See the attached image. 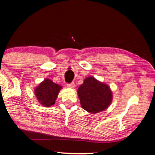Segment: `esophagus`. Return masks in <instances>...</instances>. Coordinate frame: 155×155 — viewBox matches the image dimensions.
Masks as SVG:
<instances>
[{"label":"esophagus","mask_w":155,"mask_h":155,"mask_svg":"<svg viewBox=\"0 0 155 155\" xmlns=\"http://www.w3.org/2000/svg\"><path fill=\"white\" fill-rule=\"evenodd\" d=\"M67 87L69 88H73L74 87V83H68V84H67Z\"/></svg>","instance_id":"1"}]
</instances>
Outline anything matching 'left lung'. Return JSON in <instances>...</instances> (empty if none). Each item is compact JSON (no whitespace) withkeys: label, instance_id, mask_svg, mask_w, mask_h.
Here are the masks:
<instances>
[{"label":"left lung","instance_id":"obj_1","mask_svg":"<svg viewBox=\"0 0 155 155\" xmlns=\"http://www.w3.org/2000/svg\"><path fill=\"white\" fill-rule=\"evenodd\" d=\"M78 96L83 109L90 113L106 110L112 102L110 87L93 77H87L78 89Z\"/></svg>","mask_w":155,"mask_h":155}]
</instances>
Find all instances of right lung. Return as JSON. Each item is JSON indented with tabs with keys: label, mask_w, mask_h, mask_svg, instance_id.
Masks as SVG:
<instances>
[{
	"label": "right lung",
	"mask_w": 155,
	"mask_h": 155,
	"mask_svg": "<svg viewBox=\"0 0 155 155\" xmlns=\"http://www.w3.org/2000/svg\"><path fill=\"white\" fill-rule=\"evenodd\" d=\"M61 85L56 84L48 78L45 79L35 89V95L40 104L45 107H50L55 104Z\"/></svg>",
	"instance_id": "add662e5"
}]
</instances>
